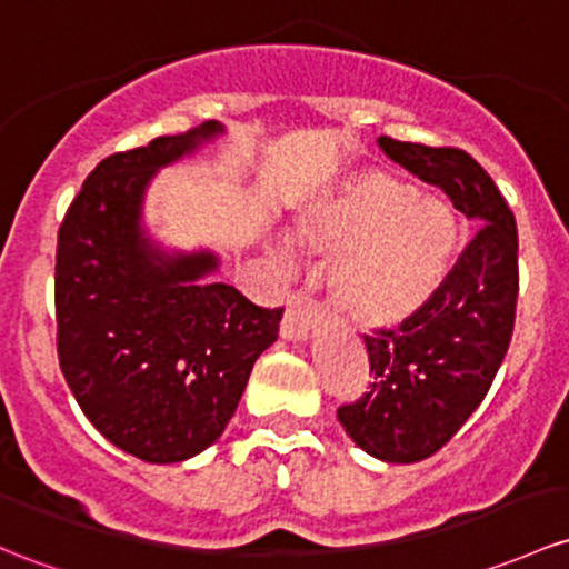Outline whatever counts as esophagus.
<instances>
[{
    "label": "esophagus",
    "mask_w": 569,
    "mask_h": 569,
    "mask_svg": "<svg viewBox=\"0 0 569 569\" xmlns=\"http://www.w3.org/2000/svg\"><path fill=\"white\" fill-rule=\"evenodd\" d=\"M321 321V308L305 295H295L286 305L283 325H280V335L286 340H305Z\"/></svg>",
    "instance_id": "1"
}]
</instances>
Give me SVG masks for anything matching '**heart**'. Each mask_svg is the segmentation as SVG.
<instances>
[{
	"instance_id": "1",
	"label": "heart",
	"mask_w": 569,
	"mask_h": 569,
	"mask_svg": "<svg viewBox=\"0 0 569 569\" xmlns=\"http://www.w3.org/2000/svg\"><path fill=\"white\" fill-rule=\"evenodd\" d=\"M458 220L415 184L362 171L302 209L295 242L332 259L330 300L368 330H392L420 316L450 278Z\"/></svg>"
}]
</instances>
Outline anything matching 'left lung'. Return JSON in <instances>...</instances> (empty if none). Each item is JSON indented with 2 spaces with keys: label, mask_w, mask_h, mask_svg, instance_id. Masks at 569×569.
<instances>
[{
  "label": "left lung",
  "mask_w": 569,
  "mask_h": 569,
  "mask_svg": "<svg viewBox=\"0 0 569 569\" xmlns=\"http://www.w3.org/2000/svg\"><path fill=\"white\" fill-rule=\"evenodd\" d=\"M379 147L480 226L420 316L400 330L365 335L373 385L338 409L340 426L368 456L417 463L458 433L505 360L516 327L518 229L493 179L463 149L387 136Z\"/></svg>",
  "instance_id": "8db88e82"
}]
</instances>
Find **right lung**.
Instances as JSON below:
<instances>
[{
	"label": "right lung",
	"mask_w": 569,
	"mask_h": 569,
	"mask_svg": "<svg viewBox=\"0 0 569 569\" xmlns=\"http://www.w3.org/2000/svg\"><path fill=\"white\" fill-rule=\"evenodd\" d=\"M209 119L117 152L81 184L59 226L57 351L81 411L119 450L179 463L220 439L283 308L212 278V250H163L141 223L163 166L223 136Z\"/></svg>",
	"instance_id": "1"
}]
</instances>
